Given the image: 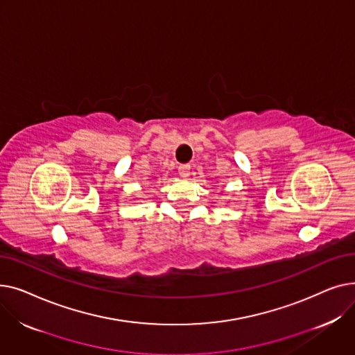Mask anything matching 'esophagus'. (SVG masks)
I'll return each mask as SVG.
<instances>
[{
    "instance_id": "1",
    "label": "esophagus",
    "mask_w": 355,
    "mask_h": 355,
    "mask_svg": "<svg viewBox=\"0 0 355 355\" xmlns=\"http://www.w3.org/2000/svg\"><path fill=\"white\" fill-rule=\"evenodd\" d=\"M178 174L181 175V177H189L190 175V165L189 164H182V165H180L178 166Z\"/></svg>"
}]
</instances>
